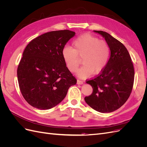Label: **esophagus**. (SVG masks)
Returning <instances> with one entry per match:
<instances>
[{"instance_id": "esophagus-1", "label": "esophagus", "mask_w": 147, "mask_h": 147, "mask_svg": "<svg viewBox=\"0 0 147 147\" xmlns=\"http://www.w3.org/2000/svg\"><path fill=\"white\" fill-rule=\"evenodd\" d=\"M77 84H83V82L81 81V80H77Z\"/></svg>"}]
</instances>
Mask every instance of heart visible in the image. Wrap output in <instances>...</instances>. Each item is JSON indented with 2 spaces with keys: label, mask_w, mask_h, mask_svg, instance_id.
Segmentation results:
<instances>
[{
  "label": "heart",
  "mask_w": 147,
  "mask_h": 147,
  "mask_svg": "<svg viewBox=\"0 0 147 147\" xmlns=\"http://www.w3.org/2000/svg\"><path fill=\"white\" fill-rule=\"evenodd\" d=\"M72 45L74 49L65 47L62 50L64 63L71 72L78 69V57H83V64L77 72L79 77L87 78L92 73L99 74L104 69L110 55V48L106 42L86 34L75 39Z\"/></svg>",
  "instance_id": "obj_1"
}]
</instances>
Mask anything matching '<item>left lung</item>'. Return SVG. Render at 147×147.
Masks as SVG:
<instances>
[{
	"label": "left lung",
	"instance_id": "1",
	"mask_svg": "<svg viewBox=\"0 0 147 147\" xmlns=\"http://www.w3.org/2000/svg\"><path fill=\"white\" fill-rule=\"evenodd\" d=\"M94 32L103 37L109 46L110 58L104 69L97 77L86 82L92 93L84 97L86 104L100 113L117 110L129 97L134 80V69L126 48L109 33Z\"/></svg>",
	"mask_w": 147,
	"mask_h": 147
}]
</instances>
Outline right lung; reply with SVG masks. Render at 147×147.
Listing matches in <instances>:
<instances>
[{
	"label": "right lung",
	"instance_id": "right-lung-1",
	"mask_svg": "<svg viewBox=\"0 0 147 147\" xmlns=\"http://www.w3.org/2000/svg\"><path fill=\"white\" fill-rule=\"evenodd\" d=\"M75 32L51 31L33 39L26 47L18 67L21 94L40 110L54 107L63 100L77 80L66 67L62 50Z\"/></svg>",
	"mask_w": 147,
	"mask_h": 147
}]
</instances>
